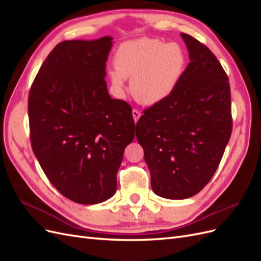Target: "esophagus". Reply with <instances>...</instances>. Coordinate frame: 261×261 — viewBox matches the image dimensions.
I'll return each instance as SVG.
<instances>
[{
	"instance_id": "obj_1",
	"label": "esophagus",
	"mask_w": 261,
	"mask_h": 261,
	"mask_svg": "<svg viewBox=\"0 0 261 261\" xmlns=\"http://www.w3.org/2000/svg\"><path fill=\"white\" fill-rule=\"evenodd\" d=\"M132 113H133L134 121H135V123H136V122L139 120V117H140V112L138 111V110H136V109H133Z\"/></svg>"
}]
</instances>
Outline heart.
<instances>
[{
    "label": "heart",
    "mask_w": 261,
    "mask_h": 261,
    "mask_svg": "<svg viewBox=\"0 0 261 261\" xmlns=\"http://www.w3.org/2000/svg\"><path fill=\"white\" fill-rule=\"evenodd\" d=\"M109 70L115 89H124L130 78V92L140 103L153 106L168 99L177 87L186 67V55L175 42L139 38L120 45Z\"/></svg>",
    "instance_id": "1"
}]
</instances>
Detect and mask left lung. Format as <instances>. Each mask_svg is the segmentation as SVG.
I'll list each match as a JSON object with an SVG mask.
<instances>
[{"label":"left lung","instance_id":"left-lung-1","mask_svg":"<svg viewBox=\"0 0 261 261\" xmlns=\"http://www.w3.org/2000/svg\"><path fill=\"white\" fill-rule=\"evenodd\" d=\"M180 37L191 62L171 96L146 109L136 124L152 191L167 199L189 198L209 183L232 133L226 73L206 45Z\"/></svg>","mask_w":261,"mask_h":261}]
</instances>
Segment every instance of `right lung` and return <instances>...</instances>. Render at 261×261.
I'll return each instance as SVG.
<instances>
[{
    "label": "right lung",
    "instance_id": "right-lung-1",
    "mask_svg": "<svg viewBox=\"0 0 261 261\" xmlns=\"http://www.w3.org/2000/svg\"><path fill=\"white\" fill-rule=\"evenodd\" d=\"M112 40L59 43L28 97L34 153L51 184L77 203L111 198L124 150L135 136L130 106L112 99L105 80Z\"/></svg>",
    "mask_w": 261,
    "mask_h": 261
}]
</instances>
